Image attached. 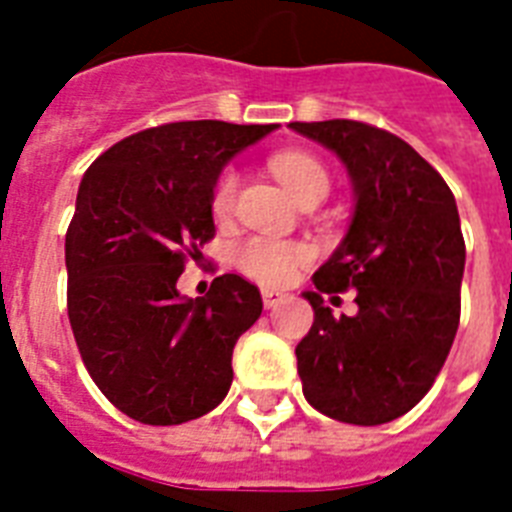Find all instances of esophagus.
I'll use <instances>...</instances> for the list:
<instances>
[{
	"label": "esophagus",
	"instance_id": "obj_1",
	"mask_svg": "<svg viewBox=\"0 0 512 512\" xmlns=\"http://www.w3.org/2000/svg\"><path fill=\"white\" fill-rule=\"evenodd\" d=\"M279 303H284V295H281V292H273V289H263V305H265V308H276Z\"/></svg>",
	"mask_w": 512,
	"mask_h": 512
}]
</instances>
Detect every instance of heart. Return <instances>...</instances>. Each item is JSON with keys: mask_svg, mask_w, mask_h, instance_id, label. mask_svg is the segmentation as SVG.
I'll return each instance as SVG.
<instances>
[{"mask_svg": "<svg viewBox=\"0 0 512 512\" xmlns=\"http://www.w3.org/2000/svg\"><path fill=\"white\" fill-rule=\"evenodd\" d=\"M271 172L279 177V183L289 191L295 201L305 196L329 191V175L319 159L303 151H281L271 159ZM236 172L223 170L212 188V212L215 217H228L236 201ZM311 260V249L300 241H281L271 236H249L239 241L233 249V263L241 273L265 287H284L292 281L300 265Z\"/></svg>", "mask_w": 512, "mask_h": 512, "instance_id": "1", "label": "heart"}]
</instances>
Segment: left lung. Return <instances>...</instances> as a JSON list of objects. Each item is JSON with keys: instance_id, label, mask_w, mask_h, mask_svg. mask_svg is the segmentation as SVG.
Wrapping results in <instances>:
<instances>
[{"instance_id": "1", "label": "left lung", "mask_w": 512, "mask_h": 512, "mask_svg": "<svg viewBox=\"0 0 512 512\" xmlns=\"http://www.w3.org/2000/svg\"><path fill=\"white\" fill-rule=\"evenodd\" d=\"M340 156L356 193L335 255L313 273V327L295 348L313 409L382 425L420 404L460 327L465 239L449 185L393 132L350 119L292 122ZM357 289L359 313L337 320L321 291Z\"/></svg>"}]
</instances>
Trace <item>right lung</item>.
I'll return each instance as SVG.
<instances>
[{
    "label": "right lung",
    "instance_id": "add662e5",
    "mask_svg": "<svg viewBox=\"0 0 512 512\" xmlns=\"http://www.w3.org/2000/svg\"><path fill=\"white\" fill-rule=\"evenodd\" d=\"M276 124L215 119L135 132L84 172L66 233L68 321L87 372L143 425L212 412L233 382V345L263 313L236 273L188 300L177 279L215 236L212 188Z\"/></svg>",
    "mask_w": 512,
    "mask_h": 512
}]
</instances>
